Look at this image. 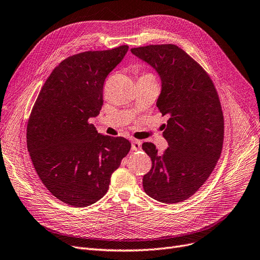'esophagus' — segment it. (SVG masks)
Here are the masks:
<instances>
[{"label":"esophagus","instance_id":"34e87169","mask_svg":"<svg viewBox=\"0 0 260 260\" xmlns=\"http://www.w3.org/2000/svg\"><path fill=\"white\" fill-rule=\"evenodd\" d=\"M132 150L133 151L141 150V142L138 141V140H133L132 141Z\"/></svg>","mask_w":260,"mask_h":260}]
</instances>
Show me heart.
Instances as JSON below:
<instances>
[{"mask_svg": "<svg viewBox=\"0 0 260 260\" xmlns=\"http://www.w3.org/2000/svg\"><path fill=\"white\" fill-rule=\"evenodd\" d=\"M144 76H150V75H144Z\"/></svg>", "mask_w": 260, "mask_h": 260, "instance_id": "1", "label": "heart"}]
</instances>
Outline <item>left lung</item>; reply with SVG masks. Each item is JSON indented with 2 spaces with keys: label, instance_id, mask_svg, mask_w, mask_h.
<instances>
[{
  "label": "left lung",
  "instance_id": "obj_1",
  "mask_svg": "<svg viewBox=\"0 0 260 260\" xmlns=\"http://www.w3.org/2000/svg\"><path fill=\"white\" fill-rule=\"evenodd\" d=\"M160 78L156 105L169 120L162 136L168 148L158 153L151 142L142 144L152 159L143 176L145 193L166 204L185 201L204 184L221 155L224 121L210 77L174 44L132 49Z\"/></svg>",
  "mask_w": 260,
  "mask_h": 260
}]
</instances>
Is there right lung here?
Listing matches in <instances>:
<instances>
[{
    "label": "right lung",
    "instance_id": "add662e5",
    "mask_svg": "<svg viewBox=\"0 0 260 260\" xmlns=\"http://www.w3.org/2000/svg\"><path fill=\"white\" fill-rule=\"evenodd\" d=\"M127 51L121 46L64 59L42 86L30 112V159L44 186L68 205L86 207L102 199L131 150L127 139L104 136L88 122L99 116L105 78Z\"/></svg>",
    "mask_w": 260,
    "mask_h": 260
}]
</instances>
